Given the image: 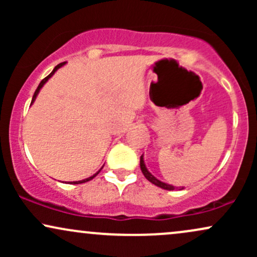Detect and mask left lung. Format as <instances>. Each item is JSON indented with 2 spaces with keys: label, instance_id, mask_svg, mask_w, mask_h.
I'll return each instance as SVG.
<instances>
[{
  "label": "left lung",
  "instance_id": "8db88e82",
  "mask_svg": "<svg viewBox=\"0 0 257 257\" xmlns=\"http://www.w3.org/2000/svg\"><path fill=\"white\" fill-rule=\"evenodd\" d=\"M140 168H141V172H143V174H144V176H145V178L149 180L150 182H152L153 185L158 186V187L164 188V190H168V191L175 190V187H174V186L169 185V184H166V182H162L161 180L155 178V176H153L152 174L150 173L149 170H147V168L145 166V162H144V156H141V157H140Z\"/></svg>",
  "mask_w": 257,
  "mask_h": 257
}]
</instances>
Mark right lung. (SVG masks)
Here are the masks:
<instances>
[{
	"mask_svg": "<svg viewBox=\"0 0 257 257\" xmlns=\"http://www.w3.org/2000/svg\"><path fill=\"white\" fill-rule=\"evenodd\" d=\"M65 64H66V63H60V64H59V65H57V66H55V67H54V70H53V71H52L51 73H49V75H48V76H47V77H46V78H43V79H42V81H41V83H40V84H38V87H37V89H36V91H35L34 96H32V101H31V105H32V104H34L35 99H36V96L38 95V93H40L41 88H42V87H43V85H44V83H46V82H47V81H48V79H49V78H51L53 75H54V73H55V71H57V70H58V69H60V67H61V66H64V65H65ZM101 169H102V168H101ZM101 169H100V170H101ZM100 170H99V172H98V173H95V174H94V175H93V176H90V178H88V179H84V180H81V181H72V182H71V184H75V185H76V184H83V182L90 181V180H91V179H94V178H95V176H96V175H98V174L100 173Z\"/></svg>",
	"mask_w": 257,
	"mask_h": 257,
	"instance_id": "right-lung-1",
	"label": "right lung"
}]
</instances>
